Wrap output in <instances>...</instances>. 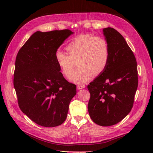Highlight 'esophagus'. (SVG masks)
<instances>
[{
	"mask_svg": "<svg viewBox=\"0 0 153 153\" xmlns=\"http://www.w3.org/2000/svg\"><path fill=\"white\" fill-rule=\"evenodd\" d=\"M85 85H77V89H83V88H85Z\"/></svg>",
	"mask_w": 153,
	"mask_h": 153,
	"instance_id": "esophagus-1",
	"label": "esophagus"
}]
</instances>
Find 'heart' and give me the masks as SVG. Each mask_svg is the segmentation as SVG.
I'll use <instances>...</instances> for the list:
<instances>
[{
	"label": "heart",
	"mask_w": 153,
	"mask_h": 153,
	"mask_svg": "<svg viewBox=\"0 0 153 153\" xmlns=\"http://www.w3.org/2000/svg\"><path fill=\"white\" fill-rule=\"evenodd\" d=\"M66 49L68 54L58 50L55 60L62 74L66 77L70 75L69 79L72 82L86 83L93 75L101 74L108 64L110 48L102 37L78 35L68 44ZM76 61H79L80 68L73 73Z\"/></svg>",
	"instance_id": "1"
}]
</instances>
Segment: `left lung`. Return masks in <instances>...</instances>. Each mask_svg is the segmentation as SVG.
Instances as JSON below:
<instances>
[{"label": "left lung", "mask_w": 153, "mask_h": 153, "mask_svg": "<svg viewBox=\"0 0 153 153\" xmlns=\"http://www.w3.org/2000/svg\"><path fill=\"white\" fill-rule=\"evenodd\" d=\"M110 48L108 64L103 72L87 85L88 111L97 124L110 126L125 118L134 105L138 86L135 55L125 39L112 27L103 30Z\"/></svg>", "instance_id": "left-lung-1"}]
</instances>
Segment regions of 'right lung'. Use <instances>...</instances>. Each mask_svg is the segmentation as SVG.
Instances as JSON below:
<instances>
[{
    "mask_svg": "<svg viewBox=\"0 0 153 153\" xmlns=\"http://www.w3.org/2000/svg\"><path fill=\"white\" fill-rule=\"evenodd\" d=\"M73 32L70 30L36 31L19 50L14 87L19 108L37 124L61 125L66 119L76 85L64 78L55 53Z\"/></svg>",
    "mask_w": 153,
    "mask_h": 153,
    "instance_id": "obj_1",
    "label": "right lung"
}]
</instances>
